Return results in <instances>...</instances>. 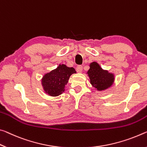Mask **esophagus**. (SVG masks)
<instances>
[{
    "mask_svg": "<svg viewBox=\"0 0 147 147\" xmlns=\"http://www.w3.org/2000/svg\"><path fill=\"white\" fill-rule=\"evenodd\" d=\"M76 71L78 72V73H81L83 71V66H78L76 68Z\"/></svg>",
    "mask_w": 147,
    "mask_h": 147,
    "instance_id": "1",
    "label": "esophagus"
}]
</instances>
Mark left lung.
Returning <instances> with one entry per match:
<instances>
[{
  "mask_svg": "<svg viewBox=\"0 0 147 147\" xmlns=\"http://www.w3.org/2000/svg\"><path fill=\"white\" fill-rule=\"evenodd\" d=\"M87 74L91 85L98 90H106L114 83V74L103 69L96 62L90 64V69Z\"/></svg>",
  "mask_w": 147,
  "mask_h": 147,
  "instance_id": "8db88e82",
  "label": "left lung"
}]
</instances>
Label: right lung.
Wrapping results in <instances>:
<instances>
[{
	"instance_id": "add662e5",
	"label": "right lung",
	"mask_w": 147,
	"mask_h": 147,
	"mask_svg": "<svg viewBox=\"0 0 147 147\" xmlns=\"http://www.w3.org/2000/svg\"><path fill=\"white\" fill-rule=\"evenodd\" d=\"M76 71L74 68L65 64H59L56 69L45 74L42 79V85L45 92L51 96H58L64 92L65 85L69 77Z\"/></svg>"
}]
</instances>
